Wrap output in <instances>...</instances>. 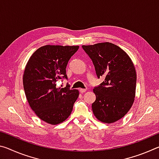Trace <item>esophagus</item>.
<instances>
[{
  "mask_svg": "<svg viewBox=\"0 0 159 159\" xmlns=\"http://www.w3.org/2000/svg\"><path fill=\"white\" fill-rule=\"evenodd\" d=\"M86 90H87V89H86V88H85V89H82V88H81V89H80V90H79V91H80V93H85Z\"/></svg>",
  "mask_w": 159,
  "mask_h": 159,
  "instance_id": "1",
  "label": "esophagus"
}]
</instances>
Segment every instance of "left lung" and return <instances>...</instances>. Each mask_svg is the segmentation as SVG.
Masks as SVG:
<instances>
[{
  "label": "left lung",
  "instance_id": "1",
  "mask_svg": "<svg viewBox=\"0 0 159 159\" xmlns=\"http://www.w3.org/2000/svg\"><path fill=\"white\" fill-rule=\"evenodd\" d=\"M82 48L92 60L98 79L104 78L93 89L96 95L92 104L93 114L103 123L117 121L134 102L137 76L133 61L125 51L111 43Z\"/></svg>",
  "mask_w": 159,
  "mask_h": 159
}]
</instances>
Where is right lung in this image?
I'll return each mask as SVG.
<instances>
[{"mask_svg": "<svg viewBox=\"0 0 159 159\" xmlns=\"http://www.w3.org/2000/svg\"><path fill=\"white\" fill-rule=\"evenodd\" d=\"M79 46L45 45L31 56L23 76L25 95L31 109L43 121L57 125L71 114L79 97L70 85L57 88L59 80L67 79L68 61Z\"/></svg>", "mask_w": 159, "mask_h": 159, "instance_id": "1", "label": "right lung"}]
</instances>
